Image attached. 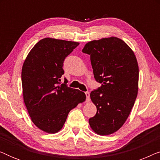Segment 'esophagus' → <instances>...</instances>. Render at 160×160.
<instances>
[{
    "label": "esophagus",
    "instance_id": "1",
    "mask_svg": "<svg viewBox=\"0 0 160 160\" xmlns=\"http://www.w3.org/2000/svg\"><path fill=\"white\" fill-rule=\"evenodd\" d=\"M85 95H86V102H88L89 100V92H85Z\"/></svg>",
    "mask_w": 160,
    "mask_h": 160
}]
</instances>
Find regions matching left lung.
Masks as SVG:
<instances>
[{"instance_id":"1","label":"left lung","mask_w":160,"mask_h":160,"mask_svg":"<svg viewBox=\"0 0 160 160\" xmlns=\"http://www.w3.org/2000/svg\"><path fill=\"white\" fill-rule=\"evenodd\" d=\"M82 52L90 55L94 77L101 87L92 91L97 107L89 119L98 135L117 131L126 122L138 90V65L134 52L124 41L116 37L89 41Z\"/></svg>"}]
</instances>
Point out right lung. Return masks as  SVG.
<instances>
[{"label":"right lung","mask_w":160,"mask_h":160,"mask_svg":"<svg viewBox=\"0 0 160 160\" xmlns=\"http://www.w3.org/2000/svg\"><path fill=\"white\" fill-rule=\"evenodd\" d=\"M79 43L46 38L30 50L22 69L24 102L32 122L48 133L60 131L68 113L84 102L86 95L61 84L65 58Z\"/></svg>","instance_id":"add662e5"}]
</instances>
